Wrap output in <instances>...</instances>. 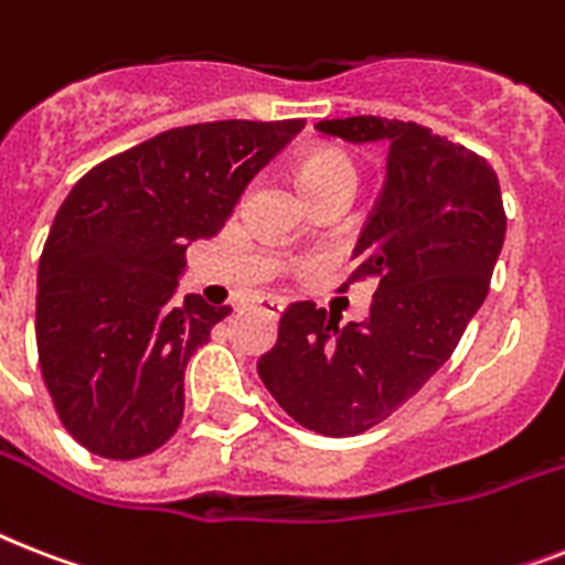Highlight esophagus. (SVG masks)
Wrapping results in <instances>:
<instances>
[{
	"instance_id": "1",
	"label": "esophagus",
	"mask_w": 565,
	"mask_h": 565,
	"mask_svg": "<svg viewBox=\"0 0 565 565\" xmlns=\"http://www.w3.org/2000/svg\"><path fill=\"white\" fill-rule=\"evenodd\" d=\"M255 308L260 310V313H266V317L278 319L281 317V310L287 308V301H284L281 296H260V299L255 301Z\"/></svg>"
}]
</instances>
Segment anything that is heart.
<instances>
[{
  "instance_id": "b5f03b06",
  "label": "heart",
  "mask_w": 565,
  "mask_h": 565,
  "mask_svg": "<svg viewBox=\"0 0 565 565\" xmlns=\"http://www.w3.org/2000/svg\"><path fill=\"white\" fill-rule=\"evenodd\" d=\"M322 181H358V163L349 152L334 149V146H322L305 154L299 163V184L301 190L310 184H322Z\"/></svg>"
}]
</instances>
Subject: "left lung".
I'll return each instance as SVG.
<instances>
[{
  "label": "left lung",
  "mask_w": 565,
  "mask_h": 565,
  "mask_svg": "<svg viewBox=\"0 0 565 565\" xmlns=\"http://www.w3.org/2000/svg\"><path fill=\"white\" fill-rule=\"evenodd\" d=\"M317 131L390 149L349 275H375L377 290L370 317L343 328L313 301H292L257 375L299 425L354 437L398 411L451 358L487 299L508 216L490 163L430 128L349 117L322 119Z\"/></svg>",
  "instance_id": "obj_1"
}]
</instances>
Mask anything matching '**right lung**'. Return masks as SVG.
Listing matches in <instances>:
<instances>
[{
  "instance_id": "obj_1",
  "label": "right lung",
  "mask_w": 565,
  "mask_h": 565,
  "mask_svg": "<svg viewBox=\"0 0 565 565\" xmlns=\"http://www.w3.org/2000/svg\"><path fill=\"white\" fill-rule=\"evenodd\" d=\"M305 119L163 131L93 167L61 204L38 269V354L64 428L131 460L184 416V370L231 308L179 299L184 252L222 231Z\"/></svg>"
}]
</instances>
